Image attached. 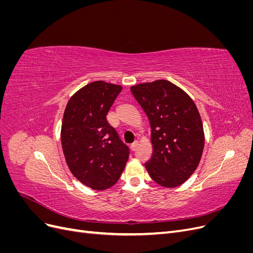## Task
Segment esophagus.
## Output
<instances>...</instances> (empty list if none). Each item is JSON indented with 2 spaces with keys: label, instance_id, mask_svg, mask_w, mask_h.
Listing matches in <instances>:
<instances>
[{
  "label": "esophagus",
  "instance_id": "obj_1",
  "mask_svg": "<svg viewBox=\"0 0 253 253\" xmlns=\"http://www.w3.org/2000/svg\"><path fill=\"white\" fill-rule=\"evenodd\" d=\"M137 147H138V142L135 141V142L132 143V145H131V150H132L133 152H135V151L137 150Z\"/></svg>",
  "mask_w": 253,
  "mask_h": 253
}]
</instances>
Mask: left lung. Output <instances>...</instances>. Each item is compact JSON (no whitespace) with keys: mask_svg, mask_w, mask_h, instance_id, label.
<instances>
[{"mask_svg":"<svg viewBox=\"0 0 253 253\" xmlns=\"http://www.w3.org/2000/svg\"><path fill=\"white\" fill-rule=\"evenodd\" d=\"M131 91L150 121L153 153L145 169L160 186H180L196 170L204 150V128L196 105L167 80L137 84Z\"/></svg>","mask_w":253,"mask_h":253,"instance_id":"left-lung-1","label":"left lung"}]
</instances>
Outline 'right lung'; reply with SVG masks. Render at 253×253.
I'll use <instances>...</instances> for the list:
<instances>
[{
  "label": "right lung",
  "instance_id": "obj_1",
  "mask_svg": "<svg viewBox=\"0 0 253 253\" xmlns=\"http://www.w3.org/2000/svg\"><path fill=\"white\" fill-rule=\"evenodd\" d=\"M121 89L91 82L70 99L64 111L61 142L66 164L76 178L94 190L114 186L128 158V148L106 120Z\"/></svg>",
  "mask_w": 253,
  "mask_h": 253
}]
</instances>
